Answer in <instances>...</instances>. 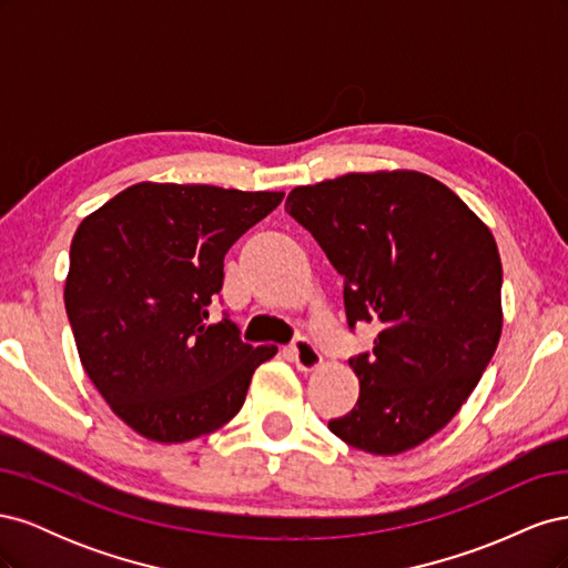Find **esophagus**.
Returning <instances> with one entry per match:
<instances>
[{
  "mask_svg": "<svg viewBox=\"0 0 568 568\" xmlns=\"http://www.w3.org/2000/svg\"><path fill=\"white\" fill-rule=\"evenodd\" d=\"M288 355H291V359H294L296 367L301 372H313V369H317L322 365L320 351L307 338H298L294 346L288 348Z\"/></svg>",
  "mask_w": 568,
  "mask_h": 568,
  "instance_id": "esophagus-1",
  "label": "esophagus"
}]
</instances>
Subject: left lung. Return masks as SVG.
Listing matches in <instances>:
<instances>
[{
	"mask_svg": "<svg viewBox=\"0 0 568 568\" xmlns=\"http://www.w3.org/2000/svg\"><path fill=\"white\" fill-rule=\"evenodd\" d=\"M286 211L343 277L351 329H379L369 353L348 359L359 398L329 432L372 455L417 448L467 403L500 341L503 263L490 230L417 170L296 186Z\"/></svg>",
	"mask_w": 568,
	"mask_h": 568,
	"instance_id": "1",
	"label": "left lung"
}]
</instances>
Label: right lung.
<instances>
[{"mask_svg":"<svg viewBox=\"0 0 568 568\" xmlns=\"http://www.w3.org/2000/svg\"><path fill=\"white\" fill-rule=\"evenodd\" d=\"M284 192L140 182L80 222L63 301L80 363L115 415L156 443L225 426L277 346L209 324L230 246Z\"/></svg>","mask_w":568,"mask_h":568,"instance_id":"obj_1","label":"right lung"}]
</instances>
